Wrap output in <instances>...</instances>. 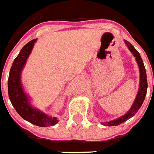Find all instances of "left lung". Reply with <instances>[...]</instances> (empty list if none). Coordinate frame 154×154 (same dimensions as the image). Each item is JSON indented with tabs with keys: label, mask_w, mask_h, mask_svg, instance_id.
Here are the masks:
<instances>
[{
	"label": "left lung",
	"mask_w": 154,
	"mask_h": 154,
	"mask_svg": "<svg viewBox=\"0 0 154 154\" xmlns=\"http://www.w3.org/2000/svg\"><path fill=\"white\" fill-rule=\"evenodd\" d=\"M124 43L127 45L128 49L131 51V53L135 57V60L137 61V64L138 65L139 68V73H140V81H139V88H138V94L137 96L135 98L134 101L133 103V105L131 108L129 109V110L128 111L127 113L124 114L123 116L118 118L114 120L109 121V122H103V125H107V126H117L119 125L122 123H124L125 121H127L128 119H129L130 118L133 116H134L135 114L138 111V109H140V107L142 106V104L143 103V100L146 96L147 94V89H148V81H147V75H146V69H145L144 65L143 62L142 60L140 54L138 53V51L135 49L132 44H130L128 41L126 40H124Z\"/></svg>",
	"instance_id": "8db88e82"
}]
</instances>
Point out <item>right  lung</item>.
Returning a JSON list of instances; mask_svg holds the SVG:
<instances>
[{"instance_id":"right-lung-1","label":"right lung","mask_w":154,"mask_h":154,"mask_svg":"<svg viewBox=\"0 0 154 154\" xmlns=\"http://www.w3.org/2000/svg\"><path fill=\"white\" fill-rule=\"evenodd\" d=\"M37 39L30 40L20 50L11 68L8 78V94L16 112L25 120L40 127H48L59 122L57 118L49 116L44 112L33 107L30 97L23 89L21 73L26 60L32 51Z\"/></svg>"}]
</instances>
